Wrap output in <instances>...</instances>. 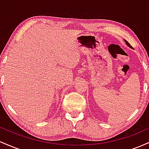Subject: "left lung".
Segmentation results:
<instances>
[{
	"mask_svg": "<svg viewBox=\"0 0 149 149\" xmlns=\"http://www.w3.org/2000/svg\"><path fill=\"white\" fill-rule=\"evenodd\" d=\"M125 40V43H126V45H127L128 46V47H132V46H131L130 45V43L127 41V40Z\"/></svg>",
	"mask_w": 149,
	"mask_h": 149,
	"instance_id": "left-lung-1",
	"label": "left lung"
}]
</instances>
